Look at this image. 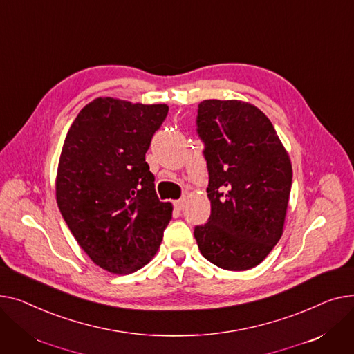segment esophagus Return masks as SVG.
<instances>
[{
    "instance_id": "1",
    "label": "esophagus",
    "mask_w": 354,
    "mask_h": 354,
    "mask_svg": "<svg viewBox=\"0 0 354 354\" xmlns=\"http://www.w3.org/2000/svg\"><path fill=\"white\" fill-rule=\"evenodd\" d=\"M184 204H185V198H180V200L174 201V207H176L177 210H181L183 207H184Z\"/></svg>"
}]
</instances>
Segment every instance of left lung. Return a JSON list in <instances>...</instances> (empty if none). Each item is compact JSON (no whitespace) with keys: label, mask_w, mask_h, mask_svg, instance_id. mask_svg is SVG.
I'll use <instances>...</instances> for the list:
<instances>
[{"label":"left lung","mask_w":354,"mask_h":354,"mask_svg":"<svg viewBox=\"0 0 354 354\" xmlns=\"http://www.w3.org/2000/svg\"><path fill=\"white\" fill-rule=\"evenodd\" d=\"M197 131L209 169V223L194 237L204 259L230 272L259 266L283 234L292 161L272 121L240 100H204Z\"/></svg>","instance_id":"left-lung-1"}]
</instances>
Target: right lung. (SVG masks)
I'll return each instance as SVG.
<instances>
[{"mask_svg":"<svg viewBox=\"0 0 354 354\" xmlns=\"http://www.w3.org/2000/svg\"><path fill=\"white\" fill-rule=\"evenodd\" d=\"M167 104L98 97L66 136L55 197L70 232L101 268L130 274L158 252L173 204L158 200L145 162Z\"/></svg>","mask_w":354,"mask_h":354,"instance_id":"obj_1","label":"right lung"}]
</instances>
